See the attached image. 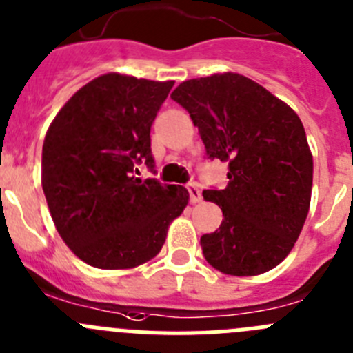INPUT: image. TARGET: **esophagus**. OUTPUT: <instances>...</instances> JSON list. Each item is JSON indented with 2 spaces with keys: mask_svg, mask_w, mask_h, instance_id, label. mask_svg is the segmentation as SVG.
I'll use <instances>...</instances> for the list:
<instances>
[{
  "mask_svg": "<svg viewBox=\"0 0 353 353\" xmlns=\"http://www.w3.org/2000/svg\"><path fill=\"white\" fill-rule=\"evenodd\" d=\"M187 190H189V198H190V203H192V205H196V203H199L203 199L201 190H199V187L196 185V183H190V185H187Z\"/></svg>",
  "mask_w": 353,
  "mask_h": 353,
  "instance_id": "34e87169",
  "label": "esophagus"
}]
</instances>
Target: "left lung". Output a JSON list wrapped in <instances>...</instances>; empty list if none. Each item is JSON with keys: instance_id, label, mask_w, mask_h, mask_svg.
<instances>
[{"instance_id": "8db88e82", "label": "left lung", "mask_w": 353, "mask_h": 353, "mask_svg": "<svg viewBox=\"0 0 353 353\" xmlns=\"http://www.w3.org/2000/svg\"><path fill=\"white\" fill-rule=\"evenodd\" d=\"M171 99L190 113L208 159L229 164L228 187L203 192L222 224L201 236L203 255L232 276L266 273L299 238L310 210L313 157L301 119L238 73L180 83Z\"/></svg>"}]
</instances>
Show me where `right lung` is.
I'll list each match as a JSON object with an SVG mask.
<instances>
[{
	"mask_svg": "<svg viewBox=\"0 0 353 353\" xmlns=\"http://www.w3.org/2000/svg\"><path fill=\"white\" fill-rule=\"evenodd\" d=\"M173 80L106 73L68 99L45 134L41 187L57 232L99 270H129L159 254L189 203L182 185L134 176L154 170L150 128Z\"/></svg>",
	"mask_w": 353,
	"mask_h": 353,
	"instance_id": "add662e5",
	"label": "right lung"
}]
</instances>
